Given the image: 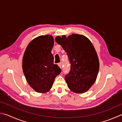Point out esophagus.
<instances>
[{"label": "esophagus", "instance_id": "1", "mask_svg": "<svg viewBox=\"0 0 122 122\" xmlns=\"http://www.w3.org/2000/svg\"><path fill=\"white\" fill-rule=\"evenodd\" d=\"M58 66H59V67H60L61 69L62 68V65H61V63H59L58 64Z\"/></svg>", "mask_w": 122, "mask_h": 122}]
</instances>
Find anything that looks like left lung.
<instances>
[{
    "instance_id": "left-lung-1",
    "label": "left lung",
    "mask_w": 122,
    "mask_h": 122,
    "mask_svg": "<svg viewBox=\"0 0 122 122\" xmlns=\"http://www.w3.org/2000/svg\"><path fill=\"white\" fill-rule=\"evenodd\" d=\"M55 40L66 51L71 64L65 76L68 88L74 92H85L95 83L99 68L95 48L88 38L80 34L57 36Z\"/></svg>"
}]
</instances>
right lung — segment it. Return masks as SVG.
I'll return each mask as SVG.
<instances>
[{
	"instance_id": "add662e5",
	"label": "right lung",
	"mask_w": 122,
	"mask_h": 122,
	"mask_svg": "<svg viewBox=\"0 0 122 122\" xmlns=\"http://www.w3.org/2000/svg\"><path fill=\"white\" fill-rule=\"evenodd\" d=\"M54 41L51 36H41L29 43L24 52L22 67L27 82L38 92H46L51 88L61 69L54 64L51 54Z\"/></svg>"
}]
</instances>
